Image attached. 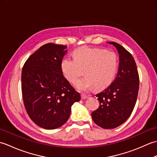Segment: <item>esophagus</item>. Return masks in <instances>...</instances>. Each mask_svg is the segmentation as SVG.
<instances>
[{
    "mask_svg": "<svg viewBox=\"0 0 157 157\" xmlns=\"http://www.w3.org/2000/svg\"><path fill=\"white\" fill-rule=\"evenodd\" d=\"M88 98H89V96L86 95V94H82V99L85 100V99Z\"/></svg>",
    "mask_w": 157,
    "mask_h": 157,
    "instance_id": "1",
    "label": "esophagus"
}]
</instances>
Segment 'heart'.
I'll return each instance as SVG.
<instances>
[{
  "mask_svg": "<svg viewBox=\"0 0 157 157\" xmlns=\"http://www.w3.org/2000/svg\"><path fill=\"white\" fill-rule=\"evenodd\" d=\"M73 59L62 60L61 69L68 80L75 83L84 73L86 76L77 83L79 90L87 91L95 86L102 88L111 84L118 69V57L114 52L98 48L81 47L73 52Z\"/></svg>",
  "mask_w": 157,
  "mask_h": 157,
  "instance_id": "1",
  "label": "heart"
}]
</instances>
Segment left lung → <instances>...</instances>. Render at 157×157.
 Masks as SVG:
<instances>
[{
  "instance_id": "left-lung-1",
  "label": "left lung",
  "mask_w": 157,
  "mask_h": 157,
  "mask_svg": "<svg viewBox=\"0 0 157 157\" xmlns=\"http://www.w3.org/2000/svg\"><path fill=\"white\" fill-rule=\"evenodd\" d=\"M119 54L117 74L111 84L96 95L99 107L92 113V120L104 129H113L128 119L134 110L139 90V75L132 55L115 42Z\"/></svg>"
}]
</instances>
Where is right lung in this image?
<instances>
[{
  "label": "right lung",
  "instance_id": "obj_1",
  "mask_svg": "<svg viewBox=\"0 0 157 157\" xmlns=\"http://www.w3.org/2000/svg\"><path fill=\"white\" fill-rule=\"evenodd\" d=\"M61 44L48 43L29 56L23 67L21 91L29 117L46 129L62 126L71 114L80 94L69 84L61 69L67 52Z\"/></svg>",
  "mask_w": 157,
  "mask_h": 157
}]
</instances>
